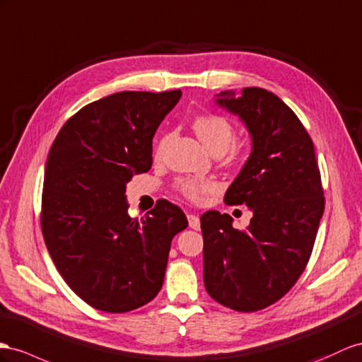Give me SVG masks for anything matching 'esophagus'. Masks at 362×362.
I'll return each mask as SVG.
<instances>
[{
  "label": "esophagus",
  "mask_w": 362,
  "mask_h": 362,
  "mask_svg": "<svg viewBox=\"0 0 362 362\" xmlns=\"http://www.w3.org/2000/svg\"><path fill=\"white\" fill-rule=\"evenodd\" d=\"M188 223H189L191 229H200V218H199V216L189 214L188 216Z\"/></svg>",
  "instance_id": "esophagus-1"
}]
</instances>
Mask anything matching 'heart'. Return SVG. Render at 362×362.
<instances>
[{
	"label": "heart",
	"mask_w": 362,
	"mask_h": 362,
	"mask_svg": "<svg viewBox=\"0 0 362 362\" xmlns=\"http://www.w3.org/2000/svg\"><path fill=\"white\" fill-rule=\"evenodd\" d=\"M192 129L197 134L200 142L205 145L209 151L214 150H228L229 145L234 141V128L229 120L218 115H202L192 120ZM170 141V134L162 136L154 146V156L159 159L163 154L166 144ZM179 189L185 197L200 203L205 199L206 194L216 191L217 185L212 180L187 177L179 182Z\"/></svg>",
	"instance_id": "b5f03b06"
}]
</instances>
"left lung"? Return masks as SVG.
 <instances>
[{
    "label": "left lung",
    "instance_id": "1",
    "mask_svg": "<svg viewBox=\"0 0 362 362\" xmlns=\"http://www.w3.org/2000/svg\"><path fill=\"white\" fill-rule=\"evenodd\" d=\"M216 98L252 142L225 202L246 205L254 216L246 230L218 211L200 217L203 281L217 303L255 312L289 292L309 262L324 212L321 175L310 136L272 91L246 87Z\"/></svg>",
    "mask_w": 362,
    "mask_h": 362
}]
</instances>
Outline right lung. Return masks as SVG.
<instances>
[{"instance_id":"1","label":"right lung","mask_w":362,"mask_h":362,"mask_svg":"<svg viewBox=\"0 0 362 362\" xmlns=\"http://www.w3.org/2000/svg\"><path fill=\"white\" fill-rule=\"evenodd\" d=\"M180 90L120 91L81 108L52 145L41 226L52 260L91 308L124 313L159 293L171 240L187 216L160 200L128 216L127 183L153 165V137Z\"/></svg>"}]
</instances>
